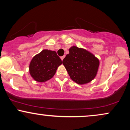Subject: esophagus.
Here are the masks:
<instances>
[{
  "instance_id": "34e87169",
  "label": "esophagus",
  "mask_w": 130,
  "mask_h": 130,
  "mask_svg": "<svg viewBox=\"0 0 130 130\" xmlns=\"http://www.w3.org/2000/svg\"><path fill=\"white\" fill-rule=\"evenodd\" d=\"M64 58H65V56H62V57H60L61 60H63Z\"/></svg>"
}]
</instances>
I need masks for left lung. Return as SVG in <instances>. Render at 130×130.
Wrapping results in <instances>:
<instances>
[{
    "instance_id": "left-lung-1",
    "label": "left lung",
    "mask_w": 130,
    "mask_h": 130,
    "mask_svg": "<svg viewBox=\"0 0 130 130\" xmlns=\"http://www.w3.org/2000/svg\"><path fill=\"white\" fill-rule=\"evenodd\" d=\"M68 74L78 84L90 82L97 73L99 60L90 52L76 46L69 50V54L62 61Z\"/></svg>"
}]
</instances>
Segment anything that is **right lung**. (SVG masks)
<instances>
[{
  "label": "right lung",
  "instance_id": "right-lung-1",
  "mask_svg": "<svg viewBox=\"0 0 130 130\" xmlns=\"http://www.w3.org/2000/svg\"><path fill=\"white\" fill-rule=\"evenodd\" d=\"M62 63L56 51L44 50L33 57L29 65L30 74L36 81H47L54 76Z\"/></svg>",
  "mask_w": 130,
  "mask_h": 130
}]
</instances>
